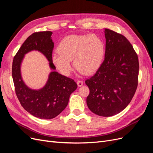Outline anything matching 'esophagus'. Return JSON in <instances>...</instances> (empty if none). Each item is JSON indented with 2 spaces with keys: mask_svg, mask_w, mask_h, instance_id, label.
<instances>
[{
  "mask_svg": "<svg viewBox=\"0 0 153 153\" xmlns=\"http://www.w3.org/2000/svg\"><path fill=\"white\" fill-rule=\"evenodd\" d=\"M77 85H78V87H82L83 85H84V83H83V82L82 81H80V80H78L77 81Z\"/></svg>",
  "mask_w": 153,
  "mask_h": 153,
  "instance_id": "1",
  "label": "esophagus"
}]
</instances>
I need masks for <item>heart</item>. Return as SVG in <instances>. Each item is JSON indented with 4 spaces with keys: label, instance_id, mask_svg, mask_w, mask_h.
Returning a JSON list of instances; mask_svg holds the SVG:
<instances>
[{
    "label": "heart",
    "instance_id": "heart-1",
    "mask_svg": "<svg viewBox=\"0 0 153 153\" xmlns=\"http://www.w3.org/2000/svg\"><path fill=\"white\" fill-rule=\"evenodd\" d=\"M59 53L52 55L54 65L62 75L71 74L73 60L75 67L81 73L91 75L103 63L105 46L103 40L94 34H72L65 37L57 47Z\"/></svg>",
    "mask_w": 153,
    "mask_h": 153
}]
</instances>
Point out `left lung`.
I'll use <instances>...</instances> for the list:
<instances>
[{
  "mask_svg": "<svg viewBox=\"0 0 153 153\" xmlns=\"http://www.w3.org/2000/svg\"><path fill=\"white\" fill-rule=\"evenodd\" d=\"M105 59L94 76L85 80L90 93L88 108L94 114L110 117L130 103L138 85L139 64L129 41L121 34L105 29Z\"/></svg>",
  "mask_w": 153,
  "mask_h": 153,
  "instance_id": "8db88e82",
  "label": "left lung"
}]
</instances>
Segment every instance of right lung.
<instances>
[{
  "mask_svg": "<svg viewBox=\"0 0 153 153\" xmlns=\"http://www.w3.org/2000/svg\"><path fill=\"white\" fill-rule=\"evenodd\" d=\"M52 32H35L25 41L14 57L12 76L18 100L24 108L33 116L43 119H51L57 116L67 106L71 94L77 88L76 82L71 78L55 71L52 57L54 44ZM42 53L49 62L52 70L45 85L39 90L27 86L22 80L21 66L25 55L32 51Z\"/></svg>",
  "mask_w": 153,
  "mask_h": 153,
  "instance_id": "right-lung-1",
  "label": "right lung"
}]
</instances>
